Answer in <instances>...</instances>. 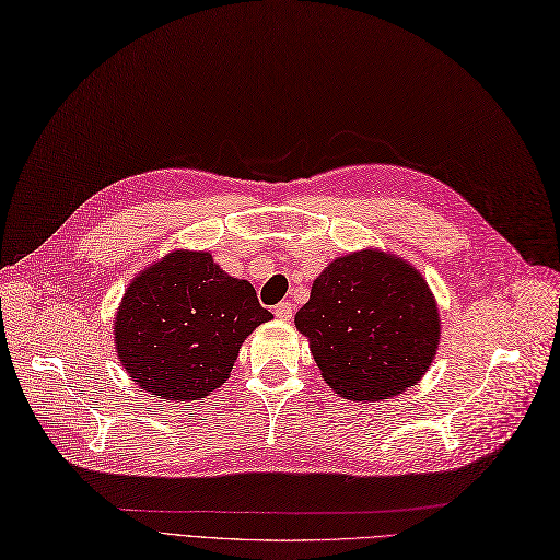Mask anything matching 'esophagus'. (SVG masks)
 <instances>
[{"instance_id":"34e87169","label":"esophagus","mask_w":560,"mask_h":560,"mask_svg":"<svg viewBox=\"0 0 560 560\" xmlns=\"http://www.w3.org/2000/svg\"><path fill=\"white\" fill-rule=\"evenodd\" d=\"M292 315H294V305H292V303L282 301V303L276 305V317H278V319L289 322V319H292Z\"/></svg>"}]
</instances>
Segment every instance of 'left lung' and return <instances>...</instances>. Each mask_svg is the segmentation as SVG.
Here are the masks:
<instances>
[{"label":"left lung","mask_w":560,"mask_h":560,"mask_svg":"<svg viewBox=\"0 0 560 560\" xmlns=\"http://www.w3.org/2000/svg\"><path fill=\"white\" fill-rule=\"evenodd\" d=\"M329 387L347 400L394 398L427 375L440 307L417 268L377 247L336 257L294 317Z\"/></svg>","instance_id":"8db88e82"}]
</instances>
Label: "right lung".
Listing matches in <instances>:
<instances>
[{
  "instance_id": "obj_1",
  "label": "right lung",
  "mask_w": 560,
  "mask_h": 560,
  "mask_svg": "<svg viewBox=\"0 0 560 560\" xmlns=\"http://www.w3.org/2000/svg\"><path fill=\"white\" fill-rule=\"evenodd\" d=\"M268 319L255 287L224 273L208 249H171L127 284L113 340L139 389L189 402L222 387L245 338Z\"/></svg>"
}]
</instances>
